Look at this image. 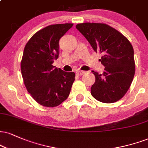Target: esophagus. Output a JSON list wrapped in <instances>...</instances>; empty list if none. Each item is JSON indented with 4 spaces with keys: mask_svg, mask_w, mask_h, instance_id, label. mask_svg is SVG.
Wrapping results in <instances>:
<instances>
[{
    "mask_svg": "<svg viewBox=\"0 0 148 148\" xmlns=\"http://www.w3.org/2000/svg\"><path fill=\"white\" fill-rule=\"evenodd\" d=\"M85 71H82V70H80V69H78V70H76V74H77V75H79V76H81V75H83V74H85Z\"/></svg>",
    "mask_w": 148,
    "mask_h": 148,
    "instance_id": "1",
    "label": "esophagus"
}]
</instances>
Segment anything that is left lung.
I'll return each instance as SVG.
<instances>
[{
  "label": "left lung",
  "mask_w": 148,
  "mask_h": 148,
  "mask_svg": "<svg viewBox=\"0 0 148 148\" xmlns=\"http://www.w3.org/2000/svg\"><path fill=\"white\" fill-rule=\"evenodd\" d=\"M94 51L103 54L102 74L92 71L95 83L91 88L94 99L106 103L120 100L130 88L135 73L133 47L126 37L104 23H85L76 25Z\"/></svg>",
  "instance_id": "left-lung-1"
}]
</instances>
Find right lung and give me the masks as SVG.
Masks as SVG:
<instances>
[{"label":"right lung","instance_id":"1","mask_svg":"<svg viewBox=\"0 0 148 148\" xmlns=\"http://www.w3.org/2000/svg\"><path fill=\"white\" fill-rule=\"evenodd\" d=\"M72 23L49 25L34 34L27 42L21 60L27 90L42 106L54 108L68 97L75 79L74 72L53 66L59 54V40Z\"/></svg>","mask_w":148,"mask_h":148}]
</instances>
